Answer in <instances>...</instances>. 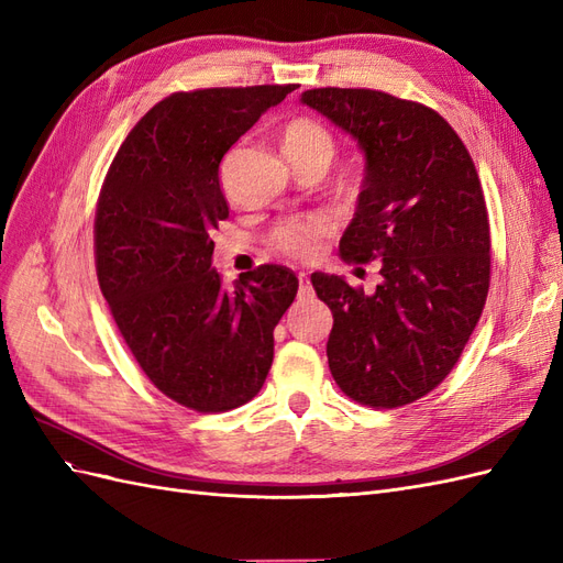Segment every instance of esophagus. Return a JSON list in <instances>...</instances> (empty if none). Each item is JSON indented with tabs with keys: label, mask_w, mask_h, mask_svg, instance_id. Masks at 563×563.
Masks as SVG:
<instances>
[{
	"label": "esophagus",
	"mask_w": 563,
	"mask_h": 563,
	"mask_svg": "<svg viewBox=\"0 0 563 563\" xmlns=\"http://www.w3.org/2000/svg\"><path fill=\"white\" fill-rule=\"evenodd\" d=\"M310 294H312V282H310L308 275H305V272H300V275H298V296L308 298Z\"/></svg>",
	"instance_id": "1"
}]
</instances>
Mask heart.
I'll return each instance as SVG.
<instances>
[{
    "mask_svg": "<svg viewBox=\"0 0 563 563\" xmlns=\"http://www.w3.org/2000/svg\"><path fill=\"white\" fill-rule=\"evenodd\" d=\"M282 147L284 155L294 166L302 164H331L335 155V139L333 133L319 124L317 119L298 117L288 122L282 131ZM329 234V223L319 216L308 218H291L284 220L272 232V246L277 253L294 261H308L317 253L323 236Z\"/></svg>",
    "mask_w": 563,
    "mask_h": 563,
    "instance_id": "obj_1",
    "label": "heart"
}]
</instances>
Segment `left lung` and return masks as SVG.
Segmentation results:
<instances>
[{"instance_id":"left-lung-1","label":"left lung","mask_w":563,"mask_h":563,"mask_svg":"<svg viewBox=\"0 0 563 563\" xmlns=\"http://www.w3.org/2000/svg\"><path fill=\"white\" fill-rule=\"evenodd\" d=\"M300 103L343 129L364 155V183L340 255L378 261L376 291L314 272L333 312L327 343L338 387L397 408L432 391L463 354L490 282L479 176L444 117L371 89H312Z\"/></svg>"}]
</instances>
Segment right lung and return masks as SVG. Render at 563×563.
Listing matches in <instances>:
<instances>
[{"label": "right lung", "mask_w": 563, "mask_h": 563, "mask_svg": "<svg viewBox=\"0 0 563 563\" xmlns=\"http://www.w3.org/2000/svg\"><path fill=\"white\" fill-rule=\"evenodd\" d=\"M296 89L174 93L131 129L96 211V269L119 333L157 389L201 413L258 395L275 327L298 294L284 265L228 288L211 232L230 216L218 166L261 114Z\"/></svg>", "instance_id": "add662e5"}]
</instances>
